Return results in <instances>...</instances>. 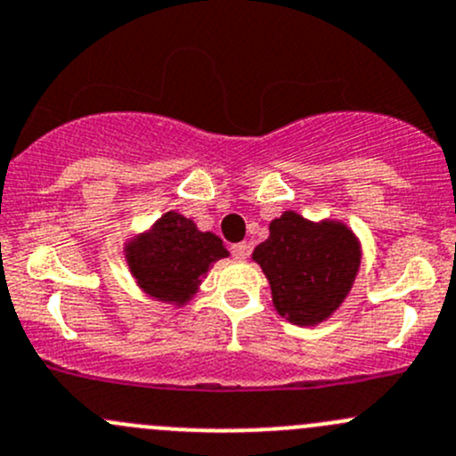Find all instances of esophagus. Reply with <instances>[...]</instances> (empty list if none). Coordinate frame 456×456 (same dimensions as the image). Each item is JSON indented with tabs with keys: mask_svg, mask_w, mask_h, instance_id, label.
I'll use <instances>...</instances> for the list:
<instances>
[{
	"mask_svg": "<svg viewBox=\"0 0 456 456\" xmlns=\"http://www.w3.org/2000/svg\"><path fill=\"white\" fill-rule=\"evenodd\" d=\"M232 256L236 260H247L249 257V245L247 242H236V245H232Z\"/></svg>",
	"mask_w": 456,
	"mask_h": 456,
	"instance_id": "esophagus-1",
	"label": "esophagus"
}]
</instances>
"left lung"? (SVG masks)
<instances>
[{"label": "left lung", "mask_w": 456, "mask_h": 456, "mask_svg": "<svg viewBox=\"0 0 456 456\" xmlns=\"http://www.w3.org/2000/svg\"><path fill=\"white\" fill-rule=\"evenodd\" d=\"M254 260L269 280L275 311L297 326H314L348 296L362 251L346 224L311 223L284 211L269 224V238L256 247Z\"/></svg>", "instance_id": "1"}]
</instances>
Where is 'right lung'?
<instances>
[{"label": "right lung", "instance_id": "obj_1", "mask_svg": "<svg viewBox=\"0 0 456 456\" xmlns=\"http://www.w3.org/2000/svg\"><path fill=\"white\" fill-rule=\"evenodd\" d=\"M229 251L211 232H199L194 220L167 211L147 233L130 240L127 265L147 296L185 305L199 291L200 278Z\"/></svg>", "mask_w": 456, "mask_h": 456}]
</instances>
